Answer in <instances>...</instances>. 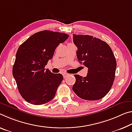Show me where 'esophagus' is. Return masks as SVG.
Wrapping results in <instances>:
<instances>
[{
  "instance_id": "1",
  "label": "esophagus",
  "mask_w": 132,
  "mask_h": 132,
  "mask_svg": "<svg viewBox=\"0 0 132 132\" xmlns=\"http://www.w3.org/2000/svg\"><path fill=\"white\" fill-rule=\"evenodd\" d=\"M69 75L68 74V73H63V76L64 78H66V77H68Z\"/></svg>"
}]
</instances>
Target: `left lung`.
I'll list each match as a JSON object with an SVG mask.
<instances>
[{
    "mask_svg": "<svg viewBox=\"0 0 132 132\" xmlns=\"http://www.w3.org/2000/svg\"><path fill=\"white\" fill-rule=\"evenodd\" d=\"M79 62L88 68L87 76L75 75L72 89L77 96L87 100L104 97L111 89L115 77L116 61L108 44L92 36L73 35Z\"/></svg>",
    "mask_w": 132,
    "mask_h": 132,
    "instance_id": "8db88e82",
    "label": "left lung"
}]
</instances>
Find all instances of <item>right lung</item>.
Returning <instances> with one entry per match:
<instances>
[{
    "label": "right lung",
    "mask_w": 132,
    "mask_h": 132,
    "mask_svg": "<svg viewBox=\"0 0 132 132\" xmlns=\"http://www.w3.org/2000/svg\"><path fill=\"white\" fill-rule=\"evenodd\" d=\"M68 37L66 33L43 30L29 37L18 48L12 73L20 95L28 103L40 105L55 97L63 77L52 73L45 66L57 46Z\"/></svg>",
    "instance_id": "1"
}]
</instances>
